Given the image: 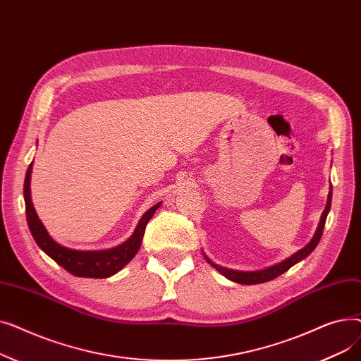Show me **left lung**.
Segmentation results:
<instances>
[{
    "label": "left lung",
    "instance_id": "obj_1",
    "mask_svg": "<svg viewBox=\"0 0 361 361\" xmlns=\"http://www.w3.org/2000/svg\"><path fill=\"white\" fill-rule=\"evenodd\" d=\"M331 202H332V185H329V195H328V200H326V206H325V211L322 212L319 225L316 228V233L313 235V238L310 240V243L307 245H305L301 250L295 252L293 256H290L288 259L282 260L276 264H272L269 268H264L260 271H237V269H228L225 267H221V264L215 263L212 259H209L206 256V253L203 252V256L206 259V262L211 264L212 268H215L221 275H224L226 279H230L235 283H243V286H255V283H262V282H268L275 279L276 276L282 275L283 272H287L291 267H294L295 263L301 262L302 259H306L314 249L316 245L319 244L320 238H322V233H324L325 228V222H326V216L329 214L331 209Z\"/></svg>",
    "mask_w": 361,
    "mask_h": 361
}]
</instances>
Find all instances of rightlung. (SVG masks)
<instances>
[{
	"label": "right lung",
	"mask_w": 361,
	"mask_h": 361,
	"mask_svg": "<svg viewBox=\"0 0 361 361\" xmlns=\"http://www.w3.org/2000/svg\"><path fill=\"white\" fill-rule=\"evenodd\" d=\"M32 166L33 162L29 165L27 173L25 177V204H26V218L29 230L39 245L41 250H44L52 260L63 267L67 272L75 276L82 278H109L120 272L126 264L136 256L140 249V244L143 240V234L146 230V225L154 216L158 207L162 202L152 206L147 209L143 216L140 218L139 224L136 225V230L130 235L128 240L121 243L117 247L106 249V250H75L70 247H64L60 243H56L49 233L47 231L45 225L37 216L35 206L32 203L30 196V176H32Z\"/></svg>",
	"instance_id": "add662e5"
}]
</instances>
